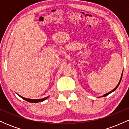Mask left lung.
Instances as JSON below:
<instances>
[{"label": "left lung", "instance_id": "left-lung-1", "mask_svg": "<svg viewBox=\"0 0 129 129\" xmlns=\"http://www.w3.org/2000/svg\"><path fill=\"white\" fill-rule=\"evenodd\" d=\"M122 75H121V79H120V80H119V83H118V85H116V87H115V88H114V89H113V90H112V91H110V92H109V93H106V94H104V95L103 96H104H104H107V95H108V94H110V93H112V92H113V91H115V90H116V88H118V86H119V84H120V82H121V79H122ZM103 96H101V97H103Z\"/></svg>", "mask_w": 129, "mask_h": 129}]
</instances>
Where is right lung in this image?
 Listing matches in <instances>:
<instances>
[{
  "label": "right lung",
  "mask_w": 129,
  "mask_h": 129,
  "mask_svg": "<svg viewBox=\"0 0 129 129\" xmlns=\"http://www.w3.org/2000/svg\"><path fill=\"white\" fill-rule=\"evenodd\" d=\"M20 96V95H19ZM20 98H22L23 100L29 102V103H39V102H42V101H44V100H45L46 99L48 98V96L47 97H45L44 98H42V99H38V100H31V99H28V98H23L21 96H20Z\"/></svg>",
  "instance_id": "1"
}]
</instances>
